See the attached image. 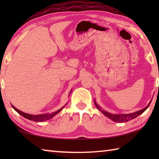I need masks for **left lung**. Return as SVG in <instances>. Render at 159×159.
I'll return each mask as SVG.
<instances>
[{"instance_id": "left-lung-1", "label": "left lung", "mask_w": 159, "mask_h": 159, "mask_svg": "<svg viewBox=\"0 0 159 159\" xmlns=\"http://www.w3.org/2000/svg\"><path fill=\"white\" fill-rule=\"evenodd\" d=\"M94 102H95V104L97 108H98L99 111H100L102 114H103L104 116H106L107 117H108L110 119H111L112 120H114L115 122L117 123H124V122H127L130 120L132 119H134L136 117H138V116L142 114L144 111H146V109L149 107L151 102H152V100L149 102V103L147 104V106L146 107H144V109H142L139 111H138L134 113H131V114H111V113L107 112L105 110L101 109V107H99L95 100H94Z\"/></svg>"}]
</instances>
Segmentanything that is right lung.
Returning <instances> with one entry per match:
<instances>
[{
	"instance_id": "add662e5",
	"label": "right lung",
	"mask_w": 159,
	"mask_h": 159,
	"mask_svg": "<svg viewBox=\"0 0 159 159\" xmlns=\"http://www.w3.org/2000/svg\"><path fill=\"white\" fill-rule=\"evenodd\" d=\"M71 92H70V93H71ZM65 105H66V104H65ZM65 105H64V106H65ZM64 106L61 107V108H60L59 110H57V111L51 113V114L32 115V114H26V113L23 112V111H21L19 109H17V108H15L14 106L12 105V108L14 109L15 111L18 113V114H20V115L22 116L23 117L27 118V119H29V120H33V121H36V122H43V121H45V120H48L50 119V118H52L53 116H55V115H57L58 113H60L61 111V110L64 108Z\"/></svg>"
}]
</instances>
